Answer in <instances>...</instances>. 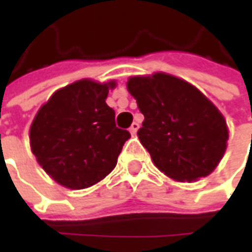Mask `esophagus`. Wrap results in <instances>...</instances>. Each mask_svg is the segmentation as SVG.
<instances>
[{
    "mask_svg": "<svg viewBox=\"0 0 252 252\" xmlns=\"http://www.w3.org/2000/svg\"><path fill=\"white\" fill-rule=\"evenodd\" d=\"M139 127H140V125H139V122H133L130 126V129H129V131H130L131 134H136V131L139 130Z\"/></svg>",
    "mask_w": 252,
    "mask_h": 252,
    "instance_id": "esophagus-1",
    "label": "esophagus"
}]
</instances>
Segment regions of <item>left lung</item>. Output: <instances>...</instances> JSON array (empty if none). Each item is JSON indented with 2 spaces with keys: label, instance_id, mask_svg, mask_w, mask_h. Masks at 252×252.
I'll use <instances>...</instances> for the list:
<instances>
[{
  "label": "left lung",
  "instance_id": "8db88e82",
  "mask_svg": "<svg viewBox=\"0 0 252 252\" xmlns=\"http://www.w3.org/2000/svg\"><path fill=\"white\" fill-rule=\"evenodd\" d=\"M127 90L144 115L137 136L161 172L192 182L218 167L227 147V125L198 88L156 73L130 77Z\"/></svg>",
  "mask_w": 252,
  "mask_h": 252
}]
</instances>
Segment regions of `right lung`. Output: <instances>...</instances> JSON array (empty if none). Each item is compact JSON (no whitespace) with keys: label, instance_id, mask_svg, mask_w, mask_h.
Wrapping results in <instances>:
<instances>
[{"label":"right lung","instance_id":"obj_1","mask_svg":"<svg viewBox=\"0 0 252 252\" xmlns=\"http://www.w3.org/2000/svg\"><path fill=\"white\" fill-rule=\"evenodd\" d=\"M115 81L80 80L56 91L36 113L31 147L52 178L70 189L95 185L115 168L130 133L116 127L106 105Z\"/></svg>","mask_w":252,"mask_h":252}]
</instances>
